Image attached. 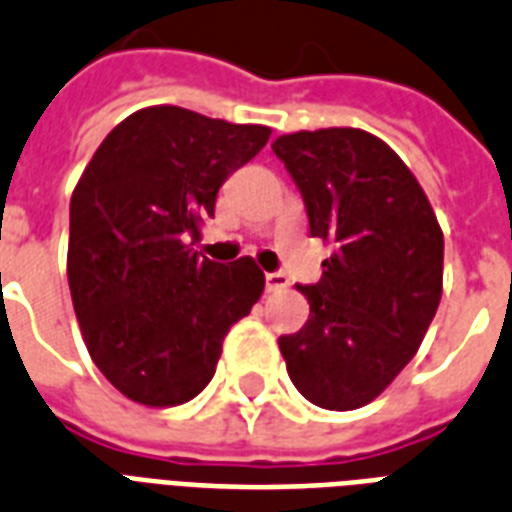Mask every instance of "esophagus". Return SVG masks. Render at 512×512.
Wrapping results in <instances>:
<instances>
[{
    "label": "esophagus",
    "instance_id": "esophagus-1",
    "mask_svg": "<svg viewBox=\"0 0 512 512\" xmlns=\"http://www.w3.org/2000/svg\"><path fill=\"white\" fill-rule=\"evenodd\" d=\"M290 287V279L284 276L282 271L276 273H265V290L268 292H282Z\"/></svg>",
    "mask_w": 512,
    "mask_h": 512
}]
</instances>
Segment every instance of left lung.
<instances>
[{
    "label": "left lung",
    "instance_id": "8db88e82",
    "mask_svg": "<svg viewBox=\"0 0 512 512\" xmlns=\"http://www.w3.org/2000/svg\"><path fill=\"white\" fill-rule=\"evenodd\" d=\"M271 147L303 195L311 236L333 247L322 279L298 287L308 322L279 349L308 403L354 411L424 341L443 295V230L411 169L368 131H298Z\"/></svg>",
    "mask_w": 512,
    "mask_h": 512
}]
</instances>
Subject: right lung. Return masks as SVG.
<instances>
[{"mask_svg": "<svg viewBox=\"0 0 512 512\" xmlns=\"http://www.w3.org/2000/svg\"><path fill=\"white\" fill-rule=\"evenodd\" d=\"M268 136V126L163 104L117 123L85 166L69 204L66 276L88 354L128 400H193L228 330L263 295L252 257L214 263L187 239Z\"/></svg>", "mask_w": 512, "mask_h": 512, "instance_id": "right-lung-1", "label": "right lung"}]
</instances>
